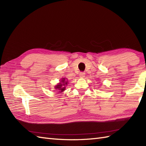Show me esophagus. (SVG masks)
<instances>
[{
  "instance_id": "1",
  "label": "esophagus",
  "mask_w": 146,
  "mask_h": 146,
  "mask_svg": "<svg viewBox=\"0 0 146 146\" xmlns=\"http://www.w3.org/2000/svg\"><path fill=\"white\" fill-rule=\"evenodd\" d=\"M80 78H84L85 77V73L81 72L80 73Z\"/></svg>"
}]
</instances>
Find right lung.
<instances>
[{"mask_svg":"<svg viewBox=\"0 0 146 146\" xmlns=\"http://www.w3.org/2000/svg\"><path fill=\"white\" fill-rule=\"evenodd\" d=\"M67 83H68V81H65V78H63L62 80H61V83L57 84L55 88H56V89H58V91H59V92H62L63 91H65V89L66 88L65 86H66Z\"/></svg>","mask_w":146,"mask_h":146,"instance_id":"obj_1","label":"right lung"}]
</instances>
